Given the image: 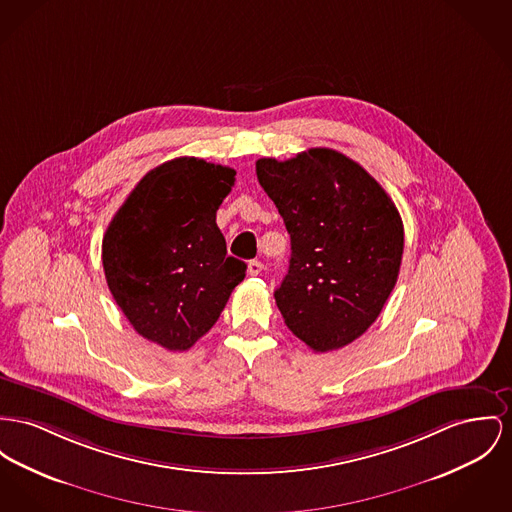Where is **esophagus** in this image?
I'll return each mask as SVG.
<instances>
[{"label":"esophagus","mask_w":512,"mask_h":512,"mask_svg":"<svg viewBox=\"0 0 512 512\" xmlns=\"http://www.w3.org/2000/svg\"><path fill=\"white\" fill-rule=\"evenodd\" d=\"M262 270H264V264H262V262H258V260H250V262H248V273H250V275H260Z\"/></svg>","instance_id":"obj_1"}]
</instances>
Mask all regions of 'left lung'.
Wrapping results in <instances>:
<instances>
[{
  "mask_svg": "<svg viewBox=\"0 0 512 512\" xmlns=\"http://www.w3.org/2000/svg\"><path fill=\"white\" fill-rule=\"evenodd\" d=\"M256 174L291 235L289 270L275 289L287 328L316 353L357 340L400 273L396 205L359 163L326 147L258 159Z\"/></svg>",
  "mask_w": 512,
  "mask_h": 512,
  "instance_id": "8db88e82",
  "label": "left lung"
}]
</instances>
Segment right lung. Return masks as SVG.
<instances>
[{"mask_svg": "<svg viewBox=\"0 0 512 512\" xmlns=\"http://www.w3.org/2000/svg\"><path fill=\"white\" fill-rule=\"evenodd\" d=\"M237 172L178 157L147 172L103 239L108 289L139 336L186 351L217 322L246 264L215 223Z\"/></svg>", "mask_w": 512, "mask_h": 512, "instance_id": "right-lung-1", "label": "right lung"}]
</instances>
